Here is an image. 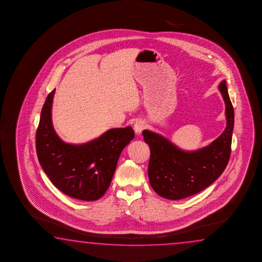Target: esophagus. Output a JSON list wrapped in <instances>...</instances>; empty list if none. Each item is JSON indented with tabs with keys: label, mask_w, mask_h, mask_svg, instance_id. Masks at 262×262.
<instances>
[{
	"label": "esophagus",
	"mask_w": 262,
	"mask_h": 262,
	"mask_svg": "<svg viewBox=\"0 0 262 262\" xmlns=\"http://www.w3.org/2000/svg\"><path fill=\"white\" fill-rule=\"evenodd\" d=\"M146 128V124L141 121V120H138L135 124H134V130H135V132L137 135H139V134H141L143 130Z\"/></svg>",
	"instance_id": "esophagus-1"
}]
</instances>
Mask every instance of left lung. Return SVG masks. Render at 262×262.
Returning <instances> with one entry per match:
<instances>
[{"instance_id":"8db88e82","label":"left lung","mask_w":262,"mask_h":262,"mask_svg":"<svg viewBox=\"0 0 262 262\" xmlns=\"http://www.w3.org/2000/svg\"><path fill=\"white\" fill-rule=\"evenodd\" d=\"M218 89L226 103V127L215 140L197 150L184 151L161 135L144 130V140L150 148L148 179L159 195L181 200L211 185L226 169L230 158L234 108L226 80Z\"/></svg>"}]
</instances>
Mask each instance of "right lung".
Returning a JSON list of instances; mask_svg holds the SVG:
<instances>
[{"mask_svg":"<svg viewBox=\"0 0 262 262\" xmlns=\"http://www.w3.org/2000/svg\"><path fill=\"white\" fill-rule=\"evenodd\" d=\"M55 90L41 111L36 130V154L49 180L59 191L81 201L100 199L110 186L120 154L135 137L131 126L109 129L83 144L64 142L51 117Z\"/></svg>","mask_w":262,"mask_h":262,"instance_id":"add662e5","label":"right lung"}]
</instances>
